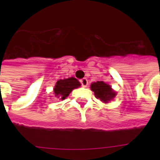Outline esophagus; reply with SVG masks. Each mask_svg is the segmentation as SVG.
<instances>
[{"label":"esophagus","mask_w":160,"mask_h":160,"mask_svg":"<svg viewBox=\"0 0 160 160\" xmlns=\"http://www.w3.org/2000/svg\"><path fill=\"white\" fill-rule=\"evenodd\" d=\"M80 83L83 87H86L88 85V80L86 78H83L82 80H80Z\"/></svg>","instance_id":"obj_1"}]
</instances>
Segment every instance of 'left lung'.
<instances>
[{
	"label": "left lung",
	"instance_id": "obj_1",
	"mask_svg": "<svg viewBox=\"0 0 160 160\" xmlns=\"http://www.w3.org/2000/svg\"><path fill=\"white\" fill-rule=\"evenodd\" d=\"M90 89L95 93V97L100 99L104 103H108L113 100L116 95V93L113 90L111 86L103 81L92 83L90 85Z\"/></svg>",
	"mask_w": 160,
	"mask_h": 160
}]
</instances>
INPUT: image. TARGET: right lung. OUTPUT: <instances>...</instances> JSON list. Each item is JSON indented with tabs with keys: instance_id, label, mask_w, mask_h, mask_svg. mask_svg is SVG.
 <instances>
[{
	"instance_id": "right-lung-1",
	"label": "right lung",
	"mask_w": 160,
	"mask_h": 160,
	"mask_svg": "<svg viewBox=\"0 0 160 160\" xmlns=\"http://www.w3.org/2000/svg\"><path fill=\"white\" fill-rule=\"evenodd\" d=\"M80 86V83L74 77L60 80L55 84L54 94L55 97L59 98L60 100H65L74 89H76Z\"/></svg>"
}]
</instances>
